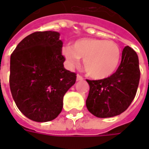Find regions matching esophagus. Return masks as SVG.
<instances>
[{"label":"esophagus","mask_w":149,"mask_h":149,"mask_svg":"<svg viewBox=\"0 0 149 149\" xmlns=\"http://www.w3.org/2000/svg\"><path fill=\"white\" fill-rule=\"evenodd\" d=\"M84 78L81 77V75H77V81H83Z\"/></svg>","instance_id":"esophagus-1"}]
</instances>
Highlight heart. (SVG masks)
<instances>
[{"mask_svg":"<svg viewBox=\"0 0 149 149\" xmlns=\"http://www.w3.org/2000/svg\"><path fill=\"white\" fill-rule=\"evenodd\" d=\"M61 54L66 65L72 68L81 58L87 74L94 79H105L112 76L118 68L121 52L119 45L113 40L81 38L72 46L67 45L62 48Z\"/></svg>","mask_w":149,"mask_h":149,"instance_id":"obj_1","label":"heart"}]
</instances>
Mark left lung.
<instances>
[{
	"label": "left lung",
	"instance_id": "1",
	"mask_svg": "<svg viewBox=\"0 0 149 149\" xmlns=\"http://www.w3.org/2000/svg\"><path fill=\"white\" fill-rule=\"evenodd\" d=\"M140 77L137 54L129 46H126L115 73L102 80H87L90 87L86 100L88 110L100 118L121 114L134 99Z\"/></svg>",
	"mask_w": 149,
	"mask_h": 149
}]
</instances>
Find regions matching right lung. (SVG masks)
<instances>
[{"label":"right lung","mask_w":149,"mask_h":149,"mask_svg":"<svg viewBox=\"0 0 149 149\" xmlns=\"http://www.w3.org/2000/svg\"><path fill=\"white\" fill-rule=\"evenodd\" d=\"M62 45L58 32H35L12 53V96L19 110L32 120L56 118L63 108V97L76 82V74L64 67Z\"/></svg>","instance_id":"right-lung-1"}]
</instances>
